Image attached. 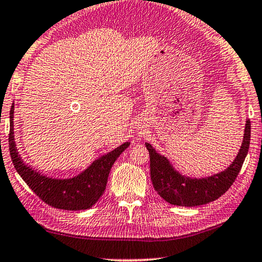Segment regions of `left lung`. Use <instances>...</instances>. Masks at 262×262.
I'll return each instance as SVG.
<instances>
[{
    "mask_svg": "<svg viewBox=\"0 0 262 262\" xmlns=\"http://www.w3.org/2000/svg\"><path fill=\"white\" fill-rule=\"evenodd\" d=\"M239 153L227 168L206 178H190L175 169L166 156L146 143L150 158V178L154 189L163 200L174 206L195 207L209 204L225 194L233 185L247 156L251 141V121L245 124Z\"/></svg>",
    "mask_w": 262,
    "mask_h": 262,
    "instance_id": "left-lung-1",
    "label": "left lung"
}]
</instances>
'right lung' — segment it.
I'll use <instances>...</instances> for the list:
<instances>
[{
    "mask_svg": "<svg viewBox=\"0 0 262 262\" xmlns=\"http://www.w3.org/2000/svg\"><path fill=\"white\" fill-rule=\"evenodd\" d=\"M130 142H124L89 165L79 175L68 179L50 178L23 161L14 135V103L10 108L9 150L14 167L29 188L46 204L66 210H83L96 204L106 189L109 171Z\"/></svg>",
    "mask_w": 262,
    "mask_h": 262,
    "instance_id": "1",
    "label": "right lung"
}]
</instances>
